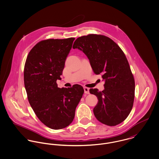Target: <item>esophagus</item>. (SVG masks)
Instances as JSON below:
<instances>
[{"label": "esophagus", "mask_w": 159, "mask_h": 159, "mask_svg": "<svg viewBox=\"0 0 159 159\" xmlns=\"http://www.w3.org/2000/svg\"><path fill=\"white\" fill-rule=\"evenodd\" d=\"M84 93H85V94H89V88H87V87H84Z\"/></svg>", "instance_id": "1"}]
</instances>
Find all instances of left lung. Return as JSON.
<instances>
[{
  "label": "left lung",
  "mask_w": 159,
  "mask_h": 159,
  "mask_svg": "<svg viewBox=\"0 0 159 159\" xmlns=\"http://www.w3.org/2000/svg\"><path fill=\"white\" fill-rule=\"evenodd\" d=\"M72 48L87 56L94 74H101L105 82L102 91L89 89L98 99L93 108L95 117L109 126L122 123L132 110L135 97V80L123 51L110 38L96 34L79 37Z\"/></svg>",
  "instance_id": "obj_1"
}]
</instances>
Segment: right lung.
<instances>
[{"label": "right lung", "instance_id": "1", "mask_svg": "<svg viewBox=\"0 0 159 159\" xmlns=\"http://www.w3.org/2000/svg\"><path fill=\"white\" fill-rule=\"evenodd\" d=\"M74 38L39 41L27 57L24 81L29 102L38 119L52 129H61L72 122L76 107L84 93L78 84L58 87L65 60Z\"/></svg>", "mask_w": 159, "mask_h": 159}]
</instances>
